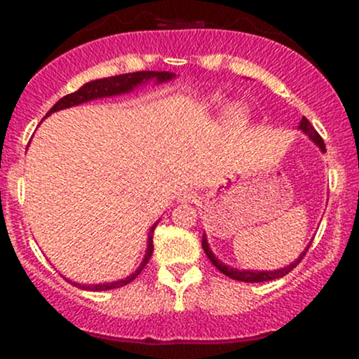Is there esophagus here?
<instances>
[{"label": "esophagus", "instance_id": "esophagus-1", "mask_svg": "<svg viewBox=\"0 0 359 359\" xmlns=\"http://www.w3.org/2000/svg\"><path fill=\"white\" fill-rule=\"evenodd\" d=\"M197 197V194L192 191V189H184V191L179 192V201L180 203H194Z\"/></svg>", "mask_w": 359, "mask_h": 359}]
</instances>
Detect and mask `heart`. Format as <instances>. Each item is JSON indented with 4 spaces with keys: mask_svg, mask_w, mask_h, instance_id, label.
<instances>
[{
    "mask_svg": "<svg viewBox=\"0 0 359 359\" xmlns=\"http://www.w3.org/2000/svg\"><path fill=\"white\" fill-rule=\"evenodd\" d=\"M212 102H219V96H214ZM228 119L233 123V125H243V123L248 119V111H246L245 106L241 104H233L231 108L228 109Z\"/></svg>",
    "mask_w": 359,
    "mask_h": 359,
    "instance_id": "obj_1",
    "label": "heart"
}]
</instances>
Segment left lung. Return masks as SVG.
<instances>
[{
    "instance_id": "8db88e82",
    "label": "left lung",
    "mask_w": 359,
    "mask_h": 359,
    "mask_svg": "<svg viewBox=\"0 0 359 359\" xmlns=\"http://www.w3.org/2000/svg\"><path fill=\"white\" fill-rule=\"evenodd\" d=\"M300 130L306 131V133L309 135V138H311L312 142H314L316 145L320 148V150L325 151V145H324L323 137H320V135L317 133V131L314 130V126H312L311 123H309L307 118H302V121H300ZM203 248H204V253L208 255V258L211 259L212 265L216 266V269L219 270L221 273H224L226 277H229V278H233V280H238V282H250V283H255V282H269V280H275V278L285 277L288 271L294 270L295 266H297L299 263L302 262V258L306 257L309 246L306 248V251H304V253L300 255V257H299L297 259H295L294 263H292V265H288V266H285V269H282V270H275V271H245V270L240 271V270H234V269H229V266L222 265L219 259L214 257L212 251L209 250V245H208V240H205V236L203 238Z\"/></svg>"
}]
</instances>
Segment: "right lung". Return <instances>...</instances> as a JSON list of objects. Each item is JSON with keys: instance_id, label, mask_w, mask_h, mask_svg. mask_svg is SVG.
I'll return each instance as SVG.
<instances>
[{"instance_id": "right-lung-1", "label": "right lung", "mask_w": 359, "mask_h": 359, "mask_svg": "<svg viewBox=\"0 0 359 359\" xmlns=\"http://www.w3.org/2000/svg\"><path fill=\"white\" fill-rule=\"evenodd\" d=\"M155 79L158 82H167L170 81L172 77H175V74L172 72H154V71H140V72H130V74H121V76H113V77H104V79H97V81H90L88 84H84L79 90L76 93L67 94V96L62 97L60 101H57L53 104V108L48 111V114L55 113V111L71 108V106H77L82 104V102L90 101V100H97V97H106V96H116V94H123V93H130L131 89L137 88V86L143 84L148 79ZM47 114V116H48ZM158 224V221L151 226L150 234H148V248H147V255L143 258L142 265L140 269L135 271L133 275L126 277L125 280H119V282H113V283H100V285H79L81 288H90V290H111V288H118L130 283L131 280H135L142 273V270L145 269V265L148 263V259L151 258V253H154V231ZM72 283V282H71ZM77 285V283H74Z\"/></svg>"}]
</instances>
